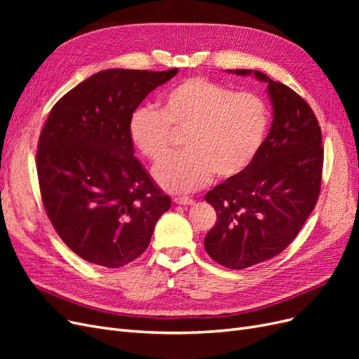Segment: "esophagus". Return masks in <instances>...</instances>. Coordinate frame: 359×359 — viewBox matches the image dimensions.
Returning a JSON list of instances; mask_svg holds the SVG:
<instances>
[{
    "mask_svg": "<svg viewBox=\"0 0 359 359\" xmlns=\"http://www.w3.org/2000/svg\"><path fill=\"white\" fill-rule=\"evenodd\" d=\"M173 202L178 203V205H193L194 201L191 198H187V196H175L173 198Z\"/></svg>",
    "mask_w": 359,
    "mask_h": 359,
    "instance_id": "esophagus-1",
    "label": "esophagus"
}]
</instances>
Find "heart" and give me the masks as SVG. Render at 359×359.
<instances>
[{
	"mask_svg": "<svg viewBox=\"0 0 359 359\" xmlns=\"http://www.w3.org/2000/svg\"><path fill=\"white\" fill-rule=\"evenodd\" d=\"M268 128L269 111L260 95L190 78L165 93L161 111L136 107L127 132L133 147L153 163L169 154L175 133H186L187 151L154 168L163 189L186 193L203 187L214 173L223 180L240 175L262 148Z\"/></svg>",
	"mask_w": 359,
	"mask_h": 359,
	"instance_id": "b5f03b06",
	"label": "heart"
}]
</instances>
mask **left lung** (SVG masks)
Segmentation results:
<instances>
[{
	"mask_svg": "<svg viewBox=\"0 0 359 359\" xmlns=\"http://www.w3.org/2000/svg\"><path fill=\"white\" fill-rule=\"evenodd\" d=\"M274 119L256 158L240 175L205 194L217 222L205 236V250L217 264L243 269L264 262L295 240L318 202L323 148L318 118L309 103L262 72Z\"/></svg>",
	"mask_w": 359,
	"mask_h": 359,
	"instance_id": "obj_1",
	"label": "left lung"
}]
</instances>
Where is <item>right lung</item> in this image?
<instances>
[{"instance_id": "add662e5", "label": "right lung", "mask_w": 359, "mask_h": 359, "mask_svg": "<svg viewBox=\"0 0 359 359\" xmlns=\"http://www.w3.org/2000/svg\"><path fill=\"white\" fill-rule=\"evenodd\" d=\"M177 73H95L61 97L41 128L43 205L61 240L86 262L106 268L132 262L170 208V198L135 157L127 126L145 97Z\"/></svg>"}]
</instances>
